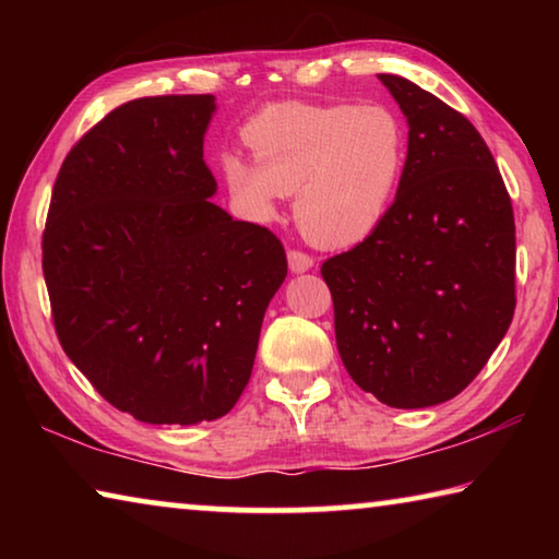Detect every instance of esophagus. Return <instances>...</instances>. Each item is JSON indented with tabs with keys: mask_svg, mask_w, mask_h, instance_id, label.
<instances>
[{
	"mask_svg": "<svg viewBox=\"0 0 559 559\" xmlns=\"http://www.w3.org/2000/svg\"><path fill=\"white\" fill-rule=\"evenodd\" d=\"M313 257H308V253H302V251H288V269L293 271V273H306V271H310L313 269Z\"/></svg>",
	"mask_w": 559,
	"mask_h": 559,
	"instance_id": "1",
	"label": "esophagus"
}]
</instances>
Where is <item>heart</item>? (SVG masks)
<instances>
[{
    "label": "heart",
    "mask_w": 559,
    "mask_h": 559,
    "mask_svg": "<svg viewBox=\"0 0 559 559\" xmlns=\"http://www.w3.org/2000/svg\"><path fill=\"white\" fill-rule=\"evenodd\" d=\"M253 163L224 153L222 179L246 219L271 222L296 194V222L318 246L345 249L380 229L400 192L409 132L400 112L372 106L286 100L243 126Z\"/></svg>",
    "instance_id": "1"
}]
</instances>
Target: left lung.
<instances>
[{"label": "left lung", "mask_w": 559, "mask_h": 559, "mask_svg": "<svg viewBox=\"0 0 559 559\" xmlns=\"http://www.w3.org/2000/svg\"><path fill=\"white\" fill-rule=\"evenodd\" d=\"M380 81L409 126L400 192L380 229L320 273L355 384L394 409H421L466 390L506 337L515 222L478 130L402 75Z\"/></svg>", "instance_id": "left-lung-1"}]
</instances>
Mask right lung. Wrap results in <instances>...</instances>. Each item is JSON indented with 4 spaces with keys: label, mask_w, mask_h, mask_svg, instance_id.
Masks as SVG:
<instances>
[{
    "label": "right lung",
    "mask_w": 559,
    "mask_h": 559,
    "mask_svg": "<svg viewBox=\"0 0 559 559\" xmlns=\"http://www.w3.org/2000/svg\"><path fill=\"white\" fill-rule=\"evenodd\" d=\"M214 110V96L126 103L73 145L51 194L56 335L100 396L145 424L231 412L288 273L276 236L210 202Z\"/></svg>",
    "instance_id": "right-lung-1"
}]
</instances>
